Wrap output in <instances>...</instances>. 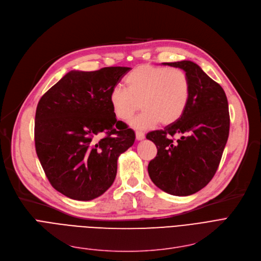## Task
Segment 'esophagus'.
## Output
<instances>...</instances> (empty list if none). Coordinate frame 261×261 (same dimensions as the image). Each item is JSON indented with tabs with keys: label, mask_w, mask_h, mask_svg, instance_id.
Wrapping results in <instances>:
<instances>
[{
	"label": "esophagus",
	"mask_w": 261,
	"mask_h": 261,
	"mask_svg": "<svg viewBox=\"0 0 261 261\" xmlns=\"http://www.w3.org/2000/svg\"><path fill=\"white\" fill-rule=\"evenodd\" d=\"M144 133L143 132H139V130H137L136 132V139L137 140H142V139H144Z\"/></svg>",
	"instance_id": "1"
}]
</instances>
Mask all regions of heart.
Masks as SVG:
<instances>
[{"label": "heart", "mask_w": 261, "mask_h": 261, "mask_svg": "<svg viewBox=\"0 0 261 261\" xmlns=\"http://www.w3.org/2000/svg\"><path fill=\"white\" fill-rule=\"evenodd\" d=\"M126 89L116 86L109 93L115 116L129 120L140 106L142 113L130 121L136 128L152 127L158 122L171 125L180 119L190 97V81L179 68L142 65L125 79Z\"/></svg>", "instance_id": "heart-1"}]
</instances>
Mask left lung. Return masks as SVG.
Returning a JSON list of instances; mask_svg holds the SVG:
<instances>
[{"label": "left lung", "instance_id": "8db88e82", "mask_svg": "<svg viewBox=\"0 0 261 261\" xmlns=\"http://www.w3.org/2000/svg\"><path fill=\"white\" fill-rule=\"evenodd\" d=\"M182 69L190 81V97L178 121L146 135L157 155L148 164L152 181L178 196L203 189L218 170L229 134V111L222 87L190 60L164 63ZM174 134L181 138L172 139Z\"/></svg>", "mask_w": 261, "mask_h": 261}]
</instances>
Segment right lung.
Instances as JSON below:
<instances>
[{"label": "right lung", "instance_id": "right-lung-1", "mask_svg": "<svg viewBox=\"0 0 261 261\" xmlns=\"http://www.w3.org/2000/svg\"><path fill=\"white\" fill-rule=\"evenodd\" d=\"M129 70L70 71L37 105V156L53 188L72 200L102 195L116 178L119 156L135 142V133L117 121L109 102Z\"/></svg>", "mask_w": 261, "mask_h": 261}]
</instances>
